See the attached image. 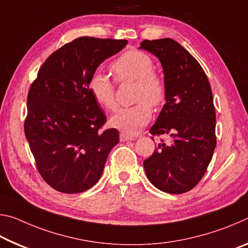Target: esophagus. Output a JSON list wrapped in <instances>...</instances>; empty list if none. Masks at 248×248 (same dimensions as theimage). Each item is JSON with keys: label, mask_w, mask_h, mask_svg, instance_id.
Returning <instances> with one entry per match:
<instances>
[{"label": "esophagus", "mask_w": 248, "mask_h": 248, "mask_svg": "<svg viewBox=\"0 0 248 248\" xmlns=\"http://www.w3.org/2000/svg\"><path fill=\"white\" fill-rule=\"evenodd\" d=\"M119 139H120V141H131V140L136 139V137L130 136V134H125V133H120Z\"/></svg>", "instance_id": "1"}]
</instances>
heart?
Here are the masks:
<instances>
[{
  "label": "heart",
  "instance_id": "b5f03b06",
  "mask_svg": "<svg viewBox=\"0 0 248 248\" xmlns=\"http://www.w3.org/2000/svg\"><path fill=\"white\" fill-rule=\"evenodd\" d=\"M154 69V62L149 54L139 50H130L111 64V72L118 83L134 82L133 100L136 105L119 108L110 118L112 127L125 133H137L152 118V107H159L166 97V85L161 75ZM89 89L94 99L106 110L117 106L116 84L106 74L92 75Z\"/></svg>",
  "mask_w": 248,
  "mask_h": 248
}]
</instances>
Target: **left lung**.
Masks as SVG:
<instances>
[{
	"label": "left lung",
	"instance_id": "1",
	"mask_svg": "<svg viewBox=\"0 0 248 248\" xmlns=\"http://www.w3.org/2000/svg\"><path fill=\"white\" fill-rule=\"evenodd\" d=\"M140 48L159 59L166 85V103L150 132L171 137L169 144L161 139L143 162L145 173L159 190L184 194L203 177L217 145L211 86L199 62L177 41L143 40Z\"/></svg>",
	"mask_w": 248,
	"mask_h": 248
}]
</instances>
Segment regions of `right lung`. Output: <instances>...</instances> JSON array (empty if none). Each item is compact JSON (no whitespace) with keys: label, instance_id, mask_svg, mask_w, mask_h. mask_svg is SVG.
<instances>
[{"label":"right lung","instance_id":"obj_1","mask_svg":"<svg viewBox=\"0 0 248 248\" xmlns=\"http://www.w3.org/2000/svg\"><path fill=\"white\" fill-rule=\"evenodd\" d=\"M127 40L79 37L47 58L29 87L24 131L36 167L50 187L78 194L102 176L115 128L103 130L106 116L89 89L92 75Z\"/></svg>","mask_w":248,"mask_h":248}]
</instances>
